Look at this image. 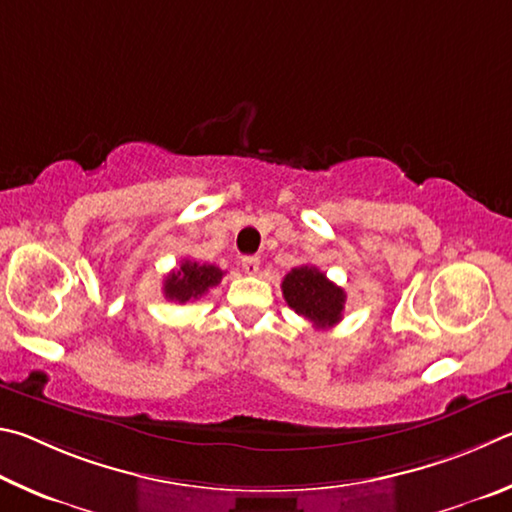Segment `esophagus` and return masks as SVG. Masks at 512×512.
I'll list each match as a JSON object with an SVG mask.
<instances>
[{"label":"esophagus","mask_w":512,"mask_h":512,"mask_svg":"<svg viewBox=\"0 0 512 512\" xmlns=\"http://www.w3.org/2000/svg\"><path fill=\"white\" fill-rule=\"evenodd\" d=\"M258 267H261V258L258 256H245L242 258V272L254 276L258 272Z\"/></svg>","instance_id":"obj_1"}]
</instances>
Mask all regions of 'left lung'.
I'll use <instances>...</instances> for the list:
<instances>
[{
    "label": "left lung",
    "mask_w": 512,
    "mask_h": 512,
    "mask_svg": "<svg viewBox=\"0 0 512 512\" xmlns=\"http://www.w3.org/2000/svg\"><path fill=\"white\" fill-rule=\"evenodd\" d=\"M281 290L288 306L297 315L312 321V326L326 330L342 321L346 294L339 285L328 281L326 274L317 267H294L290 274H285Z\"/></svg>",
    "instance_id": "8db88e82"
}]
</instances>
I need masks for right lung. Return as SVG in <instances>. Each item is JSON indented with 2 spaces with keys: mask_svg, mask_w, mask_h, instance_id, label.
<instances>
[{
  "mask_svg": "<svg viewBox=\"0 0 512 512\" xmlns=\"http://www.w3.org/2000/svg\"><path fill=\"white\" fill-rule=\"evenodd\" d=\"M222 270L209 263L182 261L175 272H170L164 281V297L168 301L188 303L200 299L209 288L222 281Z\"/></svg>",
  "mask_w": 512,
  "mask_h": 512,
  "instance_id": "1",
  "label": "right lung"
}]
</instances>
